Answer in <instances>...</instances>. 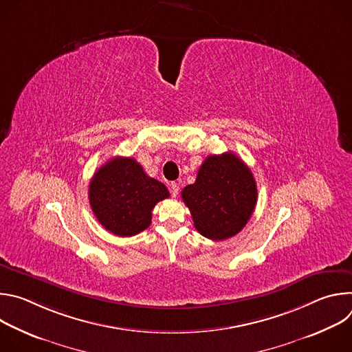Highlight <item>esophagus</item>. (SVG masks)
<instances>
[{
    "mask_svg": "<svg viewBox=\"0 0 352 352\" xmlns=\"http://www.w3.org/2000/svg\"><path fill=\"white\" fill-rule=\"evenodd\" d=\"M170 192H171V195H173L174 197H177V196H178V192H179V186H178V184H175V182L170 184Z\"/></svg>",
    "mask_w": 352,
    "mask_h": 352,
    "instance_id": "34e87169",
    "label": "esophagus"
}]
</instances>
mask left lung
I'll use <instances>...</instances> for the list:
<instances>
[{
	"label": "left lung",
	"instance_id": "1",
	"mask_svg": "<svg viewBox=\"0 0 352 352\" xmlns=\"http://www.w3.org/2000/svg\"><path fill=\"white\" fill-rule=\"evenodd\" d=\"M181 196L195 228L209 239L223 241L246 226L256 206L258 189L249 167L227 152L206 157L195 184L186 185Z\"/></svg>",
	"mask_w": 352,
	"mask_h": 352
}]
</instances>
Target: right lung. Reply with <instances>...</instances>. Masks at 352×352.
Returning <instances> with one entry per match:
<instances>
[{
  "mask_svg": "<svg viewBox=\"0 0 352 352\" xmlns=\"http://www.w3.org/2000/svg\"><path fill=\"white\" fill-rule=\"evenodd\" d=\"M170 196L160 181L148 177L132 157H114L100 167L89 184L91 210L106 230L132 236L152 223V210Z\"/></svg>",
  "mask_w": 352,
  "mask_h": 352,
  "instance_id": "right-lung-1",
  "label": "right lung"
}]
</instances>
